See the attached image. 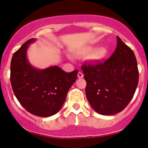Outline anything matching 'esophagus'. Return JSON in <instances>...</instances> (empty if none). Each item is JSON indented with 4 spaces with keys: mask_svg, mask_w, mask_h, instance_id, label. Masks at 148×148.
Masks as SVG:
<instances>
[{
    "mask_svg": "<svg viewBox=\"0 0 148 148\" xmlns=\"http://www.w3.org/2000/svg\"><path fill=\"white\" fill-rule=\"evenodd\" d=\"M77 77H79V78H82L83 77H84V75H83L82 73L79 72V73H77Z\"/></svg>",
    "mask_w": 148,
    "mask_h": 148,
    "instance_id": "esophagus-1",
    "label": "esophagus"
}]
</instances>
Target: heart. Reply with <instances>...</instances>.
Wrapping results in <instances>:
<instances>
[{
  "label": "heart",
  "instance_id": "1",
  "mask_svg": "<svg viewBox=\"0 0 148 148\" xmlns=\"http://www.w3.org/2000/svg\"><path fill=\"white\" fill-rule=\"evenodd\" d=\"M92 50H93V48L91 46H86L81 48L77 51V53L80 55H86L89 53ZM107 54H108V50L107 48L105 47H99L92 50L89 55V59L93 61L98 62L105 59L107 57Z\"/></svg>",
  "mask_w": 148,
  "mask_h": 148
}]
</instances>
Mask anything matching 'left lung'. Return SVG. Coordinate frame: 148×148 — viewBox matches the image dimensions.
Instances as JSON below:
<instances>
[{"instance_id":"8db88e82","label":"left lung","mask_w":148,"mask_h":148,"mask_svg":"<svg viewBox=\"0 0 148 148\" xmlns=\"http://www.w3.org/2000/svg\"><path fill=\"white\" fill-rule=\"evenodd\" d=\"M86 96L94 110L102 115L122 112L136 91L138 69L133 50L117 36L115 52L107 60L84 64Z\"/></svg>"}]
</instances>
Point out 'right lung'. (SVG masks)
I'll list each match as a JSON object with an SVG mask.
<instances>
[{"label": "right lung", "instance_id": "add662e5", "mask_svg": "<svg viewBox=\"0 0 148 148\" xmlns=\"http://www.w3.org/2000/svg\"><path fill=\"white\" fill-rule=\"evenodd\" d=\"M30 39L14 53L10 64V82L16 98L30 114L48 117L57 114L66 98L67 93L77 77L76 69L66 73L57 66L35 69L26 57Z\"/></svg>", "mask_w": 148, "mask_h": 148}]
</instances>
